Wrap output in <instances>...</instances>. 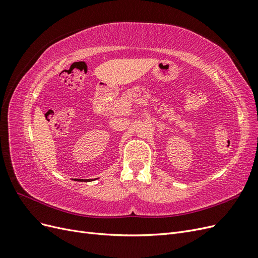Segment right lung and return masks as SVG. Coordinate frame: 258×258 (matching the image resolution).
Returning a JSON list of instances; mask_svg holds the SVG:
<instances>
[{"mask_svg":"<svg viewBox=\"0 0 258 258\" xmlns=\"http://www.w3.org/2000/svg\"><path fill=\"white\" fill-rule=\"evenodd\" d=\"M91 181H92V179H91ZM81 182H84V179H81ZM85 182H87V181H86V179H85Z\"/></svg>","mask_w":258,"mask_h":258,"instance_id":"right-lung-1","label":"right lung"}]
</instances>
